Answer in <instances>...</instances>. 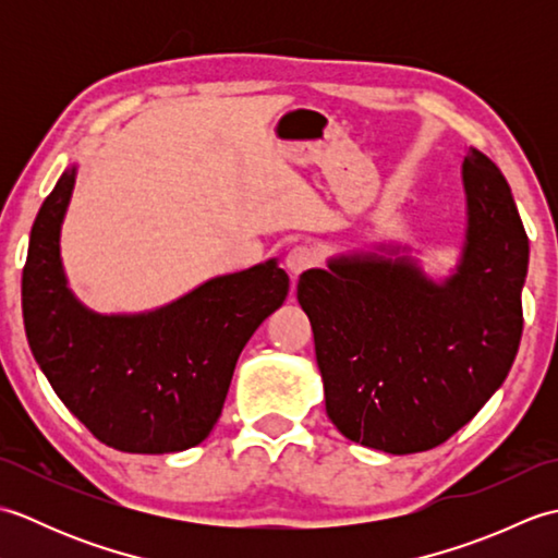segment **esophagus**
I'll return each mask as SVG.
<instances>
[{"label":"esophagus","instance_id":"34e87169","mask_svg":"<svg viewBox=\"0 0 558 558\" xmlns=\"http://www.w3.org/2000/svg\"><path fill=\"white\" fill-rule=\"evenodd\" d=\"M316 264H318V252H316L314 246H306V244H300V246L290 248V254L286 258V266L292 272V278H298L300 272L310 270Z\"/></svg>","mask_w":558,"mask_h":558}]
</instances>
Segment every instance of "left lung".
<instances>
[{
	"label": "left lung",
	"instance_id": "8db88e82",
	"mask_svg": "<svg viewBox=\"0 0 558 558\" xmlns=\"http://www.w3.org/2000/svg\"><path fill=\"white\" fill-rule=\"evenodd\" d=\"M462 184L465 246L444 282L410 256L378 254L338 256L300 276L326 412L354 444L393 456L429 450L511 372L530 242L506 177L477 148L462 160Z\"/></svg>",
	"mask_w": 558,
	"mask_h": 558
}]
</instances>
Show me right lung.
Returning a JSON list of instances; mask_svg holds the SVG:
<instances>
[{
	"instance_id": "obj_1",
	"label": "right lung",
	"mask_w": 558,
	"mask_h": 558,
	"mask_svg": "<svg viewBox=\"0 0 558 558\" xmlns=\"http://www.w3.org/2000/svg\"><path fill=\"white\" fill-rule=\"evenodd\" d=\"M74 182L76 168L59 177L31 230L21 304L33 357L105 446L124 453L192 448L216 426L246 340L286 302L288 272L270 258L156 312H90L71 294L59 256Z\"/></svg>"
}]
</instances>
